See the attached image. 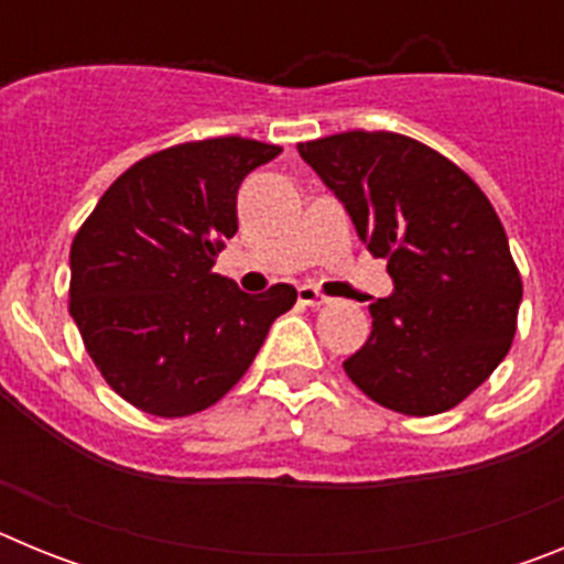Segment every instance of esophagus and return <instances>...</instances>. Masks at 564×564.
<instances>
[{"instance_id": "obj_1", "label": "esophagus", "mask_w": 564, "mask_h": 564, "mask_svg": "<svg viewBox=\"0 0 564 564\" xmlns=\"http://www.w3.org/2000/svg\"><path fill=\"white\" fill-rule=\"evenodd\" d=\"M299 302L307 307H322V305H327L330 299H327L325 293H318L313 285H302L299 288Z\"/></svg>"}]
</instances>
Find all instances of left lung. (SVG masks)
<instances>
[{
  "mask_svg": "<svg viewBox=\"0 0 564 564\" xmlns=\"http://www.w3.org/2000/svg\"><path fill=\"white\" fill-rule=\"evenodd\" d=\"M344 203L395 291L370 305L372 333L344 372L401 415L468 398L511 350L522 279L506 228L471 177L398 132H338L299 143Z\"/></svg>",
  "mask_w": 564,
  "mask_h": 564,
  "instance_id": "1",
  "label": "left lung"
}]
</instances>
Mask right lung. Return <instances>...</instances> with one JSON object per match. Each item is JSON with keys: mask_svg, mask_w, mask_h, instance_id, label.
<instances>
[{"mask_svg": "<svg viewBox=\"0 0 564 564\" xmlns=\"http://www.w3.org/2000/svg\"><path fill=\"white\" fill-rule=\"evenodd\" d=\"M282 152L208 138L154 152L104 192L69 248V316L123 401L158 417L208 410L246 376L296 288L242 293L214 273L246 174Z\"/></svg>", "mask_w": 564, "mask_h": 564, "instance_id": "obj_1", "label": "right lung"}]
</instances>
